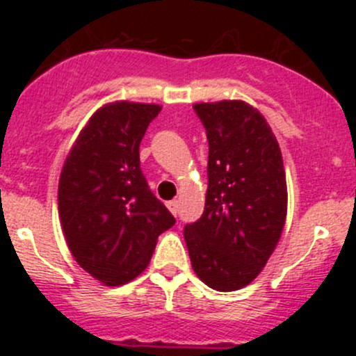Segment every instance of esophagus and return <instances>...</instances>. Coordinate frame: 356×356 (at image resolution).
<instances>
[{
  "label": "esophagus",
  "mask_w": 356,
  "mask_h": 356,
  "mask_svg": "<svg viewBox=\"0 0 356 356\" xmlns=\"http://www.w3.org/2000/svg\"><path fill=\"white\" fill-rule=\"evenodd\" d=\"M167 208L172 211V215H177V211H179V201H177V200L167 201Z\"/></svg>",
  "instance_id": "obj_1"
}]
</instances>
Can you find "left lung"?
<instances>
[{"mask_svg": "<svg viewBox=\"0 0 356 356\" xmlns=\"http://www.w3.org/2000/svg\"><path fill=\"white\" fill-rule=\"evenodd\" d=\"M207 129L204 211L184 227L196 275L217 291L253 282L274 253L288 215L279 143L264 115L241 99L193 105Z\"/></svg>", "mask_w": 356, "mask_h": 356, "instance_id": "left-lung-1", "label": "left lung"}]
</instances>
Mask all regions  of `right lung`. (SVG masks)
Masks as SVG:
<instances>
[{"mask_svg": "<svg viewBox=\"0 0 356 356\" xmlns=\"http://www.w3.org/2000/svg\"><path fill=\"white\" fill-rule=\"evenodd\" d=\"M160 110L124 99L103 105L79 132L60 174L58 215L68 250L105 286L138 277L158 236L175 224L139 167V145Z\"/></svg>", "mask_w": 356, "mask_h": 356, "instance_id": "obj_1", "label": "right lung"}]
</instances>
